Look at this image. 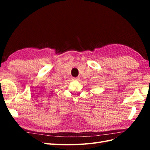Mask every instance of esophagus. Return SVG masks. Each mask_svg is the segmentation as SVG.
<instances>
[{
	"instance_id": "34e87169",
	"label": "esophagus",
	"mask_w": 150,
	"mask_h": 150,
	"mask_svg": "<svg viewBox=\"0 0 150 150\" xmlns=\"http://www.w3.org/2000/svg\"><path fill=\"white\" fill-rule=\"evenodd\" d=\"M73 79L75 80V81H78L79 79V77H77V78H74Z\"/></svg>"
}]
</instances>
